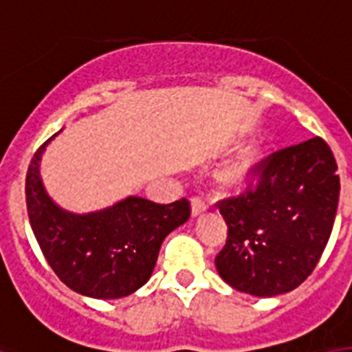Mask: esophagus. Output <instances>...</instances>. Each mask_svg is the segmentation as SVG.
Here are the masks:
<instances>
[{
  "instance_id": "esophagus-1",
  "label": "esophagus",
  "mask_w": 352,
  "mask_h": 352,
  "mask_svg": "<svg viewBox=\"0 0 352 352\" xmlns=\"http://www.w3.org/2000/svg\"><path fill=\"white\" fill-rule=\"evenodd\" d=\"M190 211H192V217H200L201 213H206L207 211V204L201 198L195 196L192 200H190Z\"/></svg>"
}]
</instances>
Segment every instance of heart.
<instances>
[{
    "mask_svg": "<svg viewBox=\"0 0 352 352\" xmlns=\"http://www.w3.org/2000/svg\"><path fill=\"white\" fill-rule=\"evenodd\" d=\"M263 152L257 145L242 146L217 168V184L226 190H242L252 185L263 167Z\"/></svg>",
    "mask_w": 352,
    "mask_h": 352,
    "instance_id": "heart-1",
    "label": "heart"
}]
</instances>
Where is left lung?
<instances>
[{"mask_svg":"<svg viewBox=\"0 0 352 352\" xmlns=\"http://www.w3.org/2000/svg\"><path fill=\"white\" fill-rule=\"evenodd\" d=\"M338 198L336 160L321 138L264 157L255 184L219 201L228 224L226 246L214 258L219 275L257 298L298 288L329 242Z\"/></svg>","mask_w":352,"mask_h":352,"instance_id":"8db88e82","label":"left lung"}]
</instances>
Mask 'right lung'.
<instances>
[{"label": "right lung", "mask_w": 352, "mask_h": 352, "mask_svg": "<svg viewBox=\"0 0 352 352\" xmlns=\"http://www.w3.org/2000/svg\"><path fill=\"white\" fill-rule=\"evenodd\" d=\"M51 139L32 156L25 178L27 214L43 257L77 294L130 296L151 279L165 236L189 220V200L162 206L128 196L95 213H69L49 198L40 178V160Z\"/></svg>", "instance_id": "1"}]
</instances>
